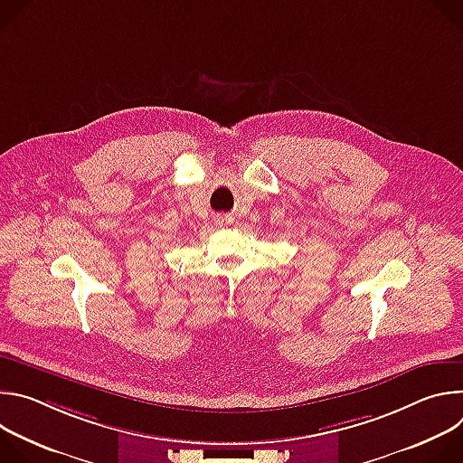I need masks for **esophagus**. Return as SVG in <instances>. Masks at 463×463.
Segmentation results:
<instances>
[{"instance_id": "1", "label": "esophagus", "mask_w": 463, "mask_h": 463, "mask_svg": "<svg viewBox=\"0 0 463 463\" xmlns=\"http://www.w3.org/2000/svg\"><path fill=\"white\" fill-rule=\"evenodd\" d=\"M218 222H220V225H227L232 222V218L229 214H222V216H218Z\"/></svg>"}]
</instances>
